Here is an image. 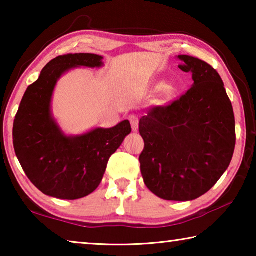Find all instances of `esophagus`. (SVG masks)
<instances>
[{
  "mask_svg": "<svg viewBox=\"0 0 256 256\" xmlns=\"http://www.w3.org/2000/svg\"><path fill=\"white\" fill-rule=\"evenodd\" d=\"M130 122L132 125V130L134 132H136L138 130V118L136 115H131L130 116Z\"/></svg>",
  "mask_w": 256,
  "mask_h": 256,
  "instance_id": "esophagus-1",
  "label": "esophagus"
}]
</instances>
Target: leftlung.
Listing matches in <instances>:
<instances>
[{"label": "left lung", "mask_w": 256, "mask_h": 256, "mask_svg": "<svg viewBox=\"0 0 256 256\" xmlns=\"http://www.w3.org/2000/svg\"><path fill=\"white\" fill-rule=\"evenodd\" d=\"M194 81L183 96L144 116L138 157L144 184L158 198L192 201L206 194L232 162L235 116L219 73L204 60L178 55Z\"/></svg>", "instance_id": "left-lung-1"}]
</instances>
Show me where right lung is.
Listing matches in <instances>:
<instances>
[{"mask_svg":"<svg viewBox=\"0 0 256 256\" xmlns=\"http://www.w3.org/2000/svg\"><path fill=\"white\" fill-rule=\"evenodd\" d=\"M80 66L100 68L102 58L79 53L52 60L26 90L14 123V151L26 175L46 196L62 200L92 193L110 156L132 131L126 120L114 128H97L81 136L62 132L52 116V96L60 76Z\"/></svg>","mask_w":256,"mask_h":256,"instance_id":"add662e5","label":"right lung"}]
</instances>
